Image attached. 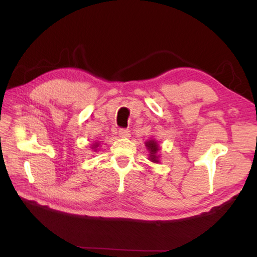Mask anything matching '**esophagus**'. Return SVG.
Returning a JSON list of instances; mask_svg holds the SVG:
<instances>
[{"label":"esophagus","mask_w":257,"mask_h":257,"mask_svg":"<svg viewBox=\"0 0 257 257\" xmlns=\"http://www.w3.org/2000/svg\"><path fill=\"white\" fill-rule=\"evenodd\" d=\"M119 136H120V137H121V138H128V137H130L129 129H124V128L120 129V130H119Z\"/></svg>","instance_id":"34e87169"}]
</instances>
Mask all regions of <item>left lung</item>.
<instances>
[{
	"label": "left lung",
	"instance_id": "1",
	"mask_svg": "<svg viewBox=\"0 0 257 257\" xmlns=\"http://www.w3.org/2000/svg\"><path fill=\"white\" fill-rule=\"evenodd\" d=\"M146 147L150 152L149 160L152 161V162H155V163L159 162V156H158V151L160 150V147H159V145H158L157 141L154 140V139L148 140L146 143Z\"/></svg>",
	"mask_w": 257,
	"mask_h": 257
}]
</instances>
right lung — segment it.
Here are the masks:
<instances>
[{
    "mask_svg": "<svg viewBox=\"0 0 257 257\" xmlns=\"http://www.w3.org/2000/svg\"><path fill=\"white\" fill-rule=\"evenodd\" d=\"M98 147H99V143H95L94 145H91V149L94 150V151H97Z\"/></svg>",
    "mask_w": 257,
    "mask_h": 257,
    "instance_id": "1",
    "label": "right lung"
}]
</instances>
